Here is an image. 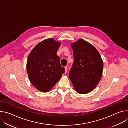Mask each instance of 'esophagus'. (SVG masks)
Masks as SVG:
<instances>
[{"mask_svg": "<svg viewBox=\"0 0 128 128\" xmlns=\"http://www.w3.org/2000/svg\"><path fill=\"white\" fill-rule=\"evenodd\" d=\"M64 68H65V73H66L67 71V66H65V67H64Z\"/></svg>", "mask_w": 128, "mask_h": 128, "instance_id": "1", "label": "esophagus"}]
</instances>
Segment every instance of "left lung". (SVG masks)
<instances>
[{
  "instance_id": "obj_1",
  "label": "left lung",
  "mask_w": 128,
  "mask_h": 128,
  "mask_svg": "<svg viewBox=\"0 0 128 128\" xmlns=\"http://www.w3.org/2000/svg\"><path fill=\"white\" fill-rule=\"evenodd\" d=\"M74 52V64L69 78L76 92L88 94L99 82L102 75L103 62L98 50L88 42L79 39L71 44Z\"/></svg>"
}]
</instances>
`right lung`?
I'll list each match as a JSON object with an SVG mask.
<instances>
[{"instance_id":"obj_1","label":"right lung","mask_w":128,"mask_h":128,"mask_svg":"<svg viewBox=\"0 0 128 128\" xmlns=\"http://www.w3.org/2000/svg\"><path fill=\"white\" fill-rule=\"evenodd\" d=\"M61 44L52 38H48L36 44L29 54L26 64L28 78L40 92L50 91L65 72L57 54Z\"/></svg>"}]
</instances>
